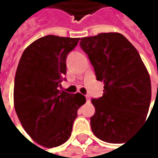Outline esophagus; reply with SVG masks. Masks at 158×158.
<instances>
[{
    "mask_svg": "<svg viewBox=\"0 0 158 158\" xmlns=\"http://www.w3.org/2000/svg\"><path fill=\"white\" fill-rule=\"evenodd\" d=\"M86 101H87V102H90V101H91V98H90L89 95H86Z\"/></svg>",
    "mask_w": 158,
    "mask_h": 158,
    "instance_id": "34e87169",
    "label": "esophagus"
}]
</instances>
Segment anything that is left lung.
Instances as JSON below:
<instances>
[{"mask_svg":"<svg viewBox=\"0 0 158 158\" xmlns=\"http://www.w3.org/2000/svg\"><path fill=\"white\" fill-rule=\"evenodd\" d=\"M104 94L92 99L95 112L91 128L95 137L123 143L145 122L152 89L149 73L135 47L119 32H102L81 39Z\"/></svg>","mask_w":158,"mask_h":158,"instance_id":"1","label":"left lung"}]
</instances>
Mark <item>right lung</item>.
Here are the masks:
<instances>
[{
  "instance_id": "1",
  "label": "right lung",
  "mask_w": 158,
  "mask_h": 158,
  "mask_svg": "<svg viewBox=\"0 0 158 158\" xmlns=\"http://www.w3.org/2000/svg\"><path fill=\"white\" fill-rule=\"evenodd\" d=\"M80 38L47 35L32 42L19 60L14 85V106L28 135L52 148L71 136L77 110L86 98L59 90L66 74L67 54Z\"/></svg>"
}]
</instances>
